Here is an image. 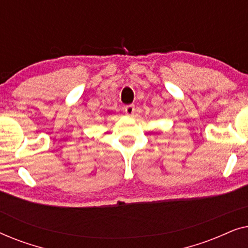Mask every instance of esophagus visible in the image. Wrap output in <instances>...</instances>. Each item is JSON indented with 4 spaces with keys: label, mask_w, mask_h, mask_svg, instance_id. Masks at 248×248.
<instances>
[{
    "label": "esophagus",
    "mask_w": 248,
    "mask_h": 248,
    "mask_svg": "<svg viewBox=\"0 0 248 248\" xmlns=\"http://www.w3.org/2000/svg\"><path fill=\"white\" fill-rule=\"evenodd\" d=\"M124 111L126 113V115H128V116H132L135 111V106L134 105H127V106H125Z\"/></svg>",
    "instance_id": "esophagus-1"
}]
</instances>
